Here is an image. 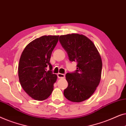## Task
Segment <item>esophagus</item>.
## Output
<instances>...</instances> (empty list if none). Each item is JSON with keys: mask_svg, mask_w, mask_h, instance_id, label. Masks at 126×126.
<instances>
[{"mask_svg": "<svg viewBox=\"0 0 126 126\" xmlns=\"http://www.w3.org/2000/svg\"><path fill=\"white\" fill-rule=\"evenodd\" d=\"M57 76L59 79H63V78H65V76L64 74H62V73H58L57 74Z\"/></svg>", "mask_w": 126, "mask_h": 126, "instance_id": "34e87169", "label": "esophagus"}]
</instances>
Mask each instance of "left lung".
Returning a JSON list of instances; mask_svg holds the SVG:
<instances>
[{"mask_svg": "<svg viewBox=\"0 0 126 126\" xmlns=\"http://www.w3.org/2000/svg\"><path fill=\"white\" fill-rule=\"evenodd\" d=\"M59 41L69 61L77 63V70L67 73L68 87L65 97L72 102H81L92 95L101 79L102 61L92 41L79 34L61 35Z\"/></svg>", "mask_w": 126, "mask_h": 126, "instance_id": "left-lung-1", "label": "left lung"}]
</instances>
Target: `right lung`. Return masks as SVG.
<instances>
[{
    "label": "right lung",
    "mask_w": 126,
    "mask_h": 126,
    "mask_svg": "<svg viewBox=\"0 0 126 126\" xmlns=\"http://www.w3.org/2000/svg\"><path fill=\"white\" fill-rule=\"evenodd\" d=\"M59 35H44L26 46L18 66L19 80L23 90L32 99L44 100L53 90L57 76L53 74L50 63L51 53ZM47 67L49 70L47 71Z\"/></svg>",
    "instance_id": "add662e5"
}]
</instances>
